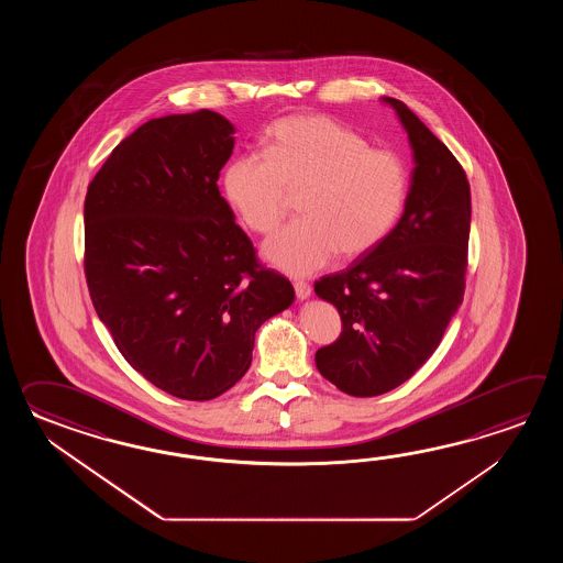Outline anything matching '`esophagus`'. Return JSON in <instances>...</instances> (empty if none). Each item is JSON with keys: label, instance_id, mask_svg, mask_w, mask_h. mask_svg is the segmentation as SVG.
I'll list each match as a JSON object with an SVG mask.
<instances>
[{"label": "esophagus", "instance_id": "1", "mask_svg": "<svg viewBox=\"0 0 563 563\" xmlns=\"http://www.w3.org/2000/svg\"><path fill=\"white\" fill-rule=\"evenodd\" d=\"M294 289H296V296L298 299H308L311 296V287L310 284H306V282H294Z\"/></svg>", "mask_w": 563, "mask_h": 563}]
</instances>
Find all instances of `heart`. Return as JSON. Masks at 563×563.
<instances>
[{
	"mask_svg": "<svg viewBox=\"0 0 563 563\" xmlns=\"http://www.w3.org/2000/svg\"><path fill=\"white\" fill-rule=\"evenodd\" d=\"M225 195L255 233H272L301 192V219L277 231L264 257L287 276H310L335 257H358L393 231L405 209L408 168L386 148L338 120L301 114L267 131L265 155L238 156Z\"/></svg>",
	"mask_w": 563,
	"mask_h": 563,
	"instance_id": "obj_1",
	"label": "heart"
}]
</instances>
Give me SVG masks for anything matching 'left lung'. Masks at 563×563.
<instances>
[{
    "label": "left lung",
    "instance_id": "1",
    "mask_svg": "<svg viewBox=\"0 0 563 563\" xmlns=\"http://www.w3.org/2000/svg\"><path fill=\"white\" fill-rule=\"evenodd\" d=\"M383 102L395 108L412 148L405 213L374 250L313 286L342 318V334L316 352V366L350 396L407 383L441 344L465 294L467 175L405 102Z\"/></svg>",
    "mask_w": 563,
    "mask_h": 563
}]
</instances>
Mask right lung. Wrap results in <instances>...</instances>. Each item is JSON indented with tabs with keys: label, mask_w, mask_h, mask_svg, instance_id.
Instances as JSON below:
<instances>
[{
	"label": "right lung",
	"mask_w": 563,
	"mask_h": 563,
	"mask_svg": "<svg viewBox=\"0 0 563 563\" xmlns=\"http://www.w3.org/2000/svg\"><path fill=\"white\" fill-rule=\"evenodd\" d=\"M235 126L213 110L151 119L88 185L85 272L100 322L148 383L211 400L252 364L257 328L294 301L257 262L217 179Z\"/></svg>",
	"instance_id": "add662e5"
}]
</instances>
